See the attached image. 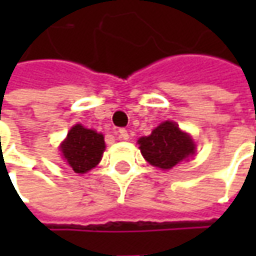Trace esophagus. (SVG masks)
<instances>
[{
    "mask_svg": "<svg viewBox=\"0 0 256 256\" xmlns=\"http://www.w3.org/2000/svg\"><path fill=\"white\" fill-rule=\"evenodd\" d=\"M119 138L128 140V133L126 128H119Z\"/></svg>",
    "mask_w": 256,
    "mask_h": 256,
    "instance_id": "obj_1",
    "label": "esophagus"
}]
</instances>
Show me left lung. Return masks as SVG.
I'll use <instances>...</instances> for the list:
<instances>
[{
	"label": "left lung",
	"mask_w": 256,
	"mask_h": 256,
	"mask_svg": "<svg viewBox=\"0 0 256 256\" xmlns=\"http://www.w3.org/2000/svg\"><path fill=\"white\" fill-rule=\"evenodd\" d=\"M144 159L162 170H170L196 154V144L188 133L172 120L160 123L146 137L137 141Z\"/></svg>",
	"instance_id": "left-lung-1"
}]
</instances>
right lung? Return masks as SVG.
<instances>
[{"instance_id": "1", "label": "right lung", "mask_w": 256, "mask_h": 256, "mask_svg": "<svg viewBox=\"0 0 256 256\" xmlns=\"http://www.w3.org/2000/svg\"><path fill=\"white\" fill-rule=\"evenodd\" d=\"M106 150L104 136L82 124H75L60 145V152L68 166L78 174H84L100 163Z\"/></svg>"}]
</instances>
